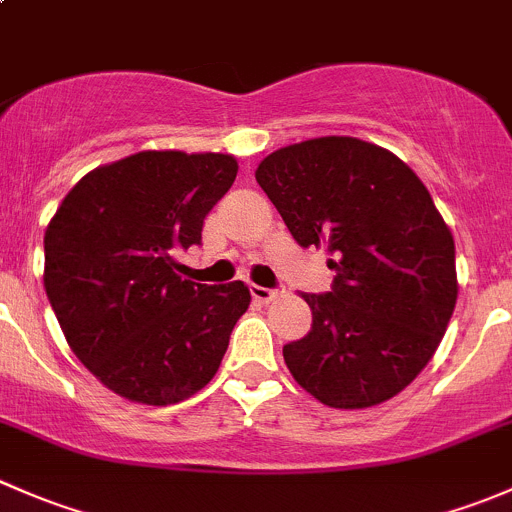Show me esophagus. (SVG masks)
Segmentation results:
<instances>
[{
	"mask_svg": "<svg viewBox=\"0 0 512 512\" xmlns=\"http://www.w3.org/2000/svg\"><path fill=\"white\" fill-rule=\"evenodd\" d=\"M252 297L257 299V302H272V299L280 294V289H270V287H260V285H252Z\"/></svg>",
	"mask_w": 512,
	"mask_h": 512,
	"instance_id": "esophagus-1",
	"label": "esophagus"
}]
</instances>
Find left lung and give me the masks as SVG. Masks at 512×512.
Instances as JSON below:
<instances>
[{"label": "left lung", "mask_w": 512, "mask_h": 512, "mask_svg": "<svg viewBox=\"0 0 512 512\" xmlns=\"http://www.w3.org/2000/svg\"><path fill=\"white\" fill-rule=\"evenodd\" d=\"M302 247H327L332 292L302 294L307 337L282 349L302 389L332 409L399 394L441 344L458 297L456 245L414 170L349 136L280 148L255 173Z\"/></svg>", "instance_id": "obj_1"}]
</instances>
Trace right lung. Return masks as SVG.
Instances as JSON below:
<instances>
[{
  "label": "right lung",
  "mask_w": 512,
  "mask_h": 512,
  "mask_svg": "<svg viewBox=\"0 0 512 512\" xmlns=\"http://www.w3.org/2000/svg\"><path fill=\"white\" fill-rule=\"evenodd\" d=\"M237 160L143 151L91 170L44 235V287L81 364L118 396L168 406L218 371L250 304L242 282L200 285L173 255L200 245Z\"/></svg>",
  "instance_id": "right-lung-1"
}]
</instances>
